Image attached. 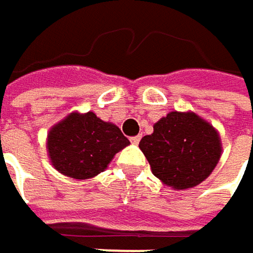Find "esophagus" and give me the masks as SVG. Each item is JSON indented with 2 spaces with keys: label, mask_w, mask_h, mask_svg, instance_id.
I'll list each match as a JSON object with an SVG mask.
<instances>
[{
  "label": "esophagus",
  "mask_w": 253,
  "mask_h": 253,
  "mask_svg": "<svg viewBox=\"0 0 253 253\" xmlns=\"http://www.w3.org/2000/svg\"><path fill=\"white\" fill-rule=\"evenodd\" d=\"M139 141H141V136L139 135L132 136V138H131V142H132V144H139Z\"/></svg>",
  "instance_id": "obj_1"
}]
</instances>
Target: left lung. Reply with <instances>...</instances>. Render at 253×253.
Masks as SVG:
<instances>
[{
  "label": "left lung",
  "mask_w": 253,
  "mask_h": 253,
  "mask_svg": "<svg viewBox=\"0 0 253 253\" xmlns=\"http://www.w3.org/2000/svg\"><path fill=\"white\" fill-rule=\"evenodd\" d=\"M139 148L151 171L174 190L191 189L205 181L220 160L219 132L194 112H170L154 124Z\"/></svg>",
  "instance_id": "left-lung-1"
}]
</instances>
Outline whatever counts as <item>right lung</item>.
<instances>
[{
	"instance_id": "add662e5",
	"label": "right lung",
	"mask_w": 253,
	"mask_h": 253,
	"mask_svg": "<svg viewBox=\"0 0 253 253\" xmlns=\"http://www.w3.org/2000/svg\"><path fill=\"white\" fill-rule=\"evenodd\" d=\"M126 145L129 141L117 125L102 121L93 112H72L47 135V151L53 167L76 180L98 175Z\"/></svg>"
}]
</instances>
